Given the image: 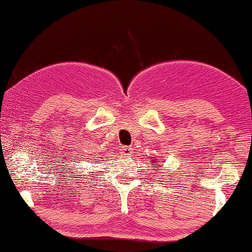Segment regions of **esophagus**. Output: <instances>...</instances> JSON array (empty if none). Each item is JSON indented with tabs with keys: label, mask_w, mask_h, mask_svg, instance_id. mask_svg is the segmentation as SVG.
Here are the masks:
<instances>
[{
	"label": "esophagus",
	"mask_w": 252,
	"mask_h": 252,
	"mask_svg": "<svg viewBox=\"0 0 252 252\" xmlns=\"http://www.w3.org/2000/svg\"><path fill=\"white\" fill-rule=\"evenodd\" d=\"M120 153H121V155L126 156V158H129V156L131 155L132 150H131V148H130V147H122V148H121V150H120Z\"/></svg>",
	"instance_id": "34e87169"
}]
</instances>
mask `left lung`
Returning a JSON list of instances; mask_svg holds the SVG:
<instances>
[{
  "instance_id": "8db88e82",
  "label": "left lung",
  "mask_w": 252,
  "mask_h": 252,
  "mask_svg": "<svg viewBox=\"0 0 252 252\" xmlns=\"http://www.w3.org/2000/svg\"><path fill=\"white\" fill-rule=\"evenodd\" d=\"M155 167H156V166H155ZM158 170H160V169H158Z\"/></svg>"
}]
</instances>
